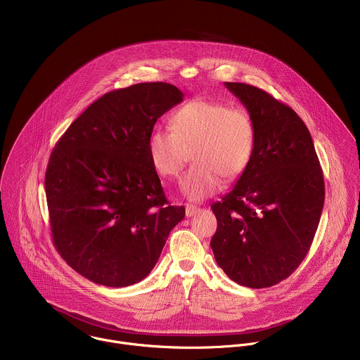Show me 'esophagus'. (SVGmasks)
<instances>
[{"instance_id": "obj_1", "label": "esophagus", "mask_w": 360, "mask_h": 360, "mask_svg": "<svg viewBox=\"0 0 360 360\" xmlns=\"http://www.w3.org/2000/svg\"><path fill=\"white\" fill-rule=\"evenodd\" d=\"M197 212H200V207L193 205V204H187L186 205V215L187 217H194Z\"/></svg>"}]
</instances>
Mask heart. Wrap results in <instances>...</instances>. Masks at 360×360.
I'll return each instance as SVG.
<instances>
[{"mask_svg":"<svg viewBox=\"0 0 360 360\" xmlns=\"http://www.w3.org/2000/svg\"><path fill=\"white\" fill-rule=\"evenodd\" d=\"M170 129L156 128L149 134L148 155L160 177L174 179L190 152L194 165L181 179L180 188L191 201L214 195L222 177L238 179L252 162L256 127L243 107L197 98L173 112Z\"/></svg>","mask_w":360,"mask_h":360,"instance_id":"heart-1","label":"heart"}]
</instances>
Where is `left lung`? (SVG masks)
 Returning a JSON list of instances; mask_svg holds the SVG:
<instances>
[{
  "label": "left lung",
  "mask_w": 360,
  "mask_h": 360,
  "mask_svg": "<svg viewBox=\"0 0 360 360\" xmlns=\"http://www.w3.org/2000/svg\"><path fill=\"white\" fill-rule=\"evenodd\" d=\"M225 86L253 117L256 148L233 188L211 205L218 222L211 249L235 283L270 287L309 250L325 198L322 169L294 110L257 87Z\"/></svg>",
  "instance_id": "left-lung-1"
}]
</instances>
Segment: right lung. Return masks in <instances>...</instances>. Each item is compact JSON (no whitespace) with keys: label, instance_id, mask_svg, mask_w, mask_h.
Here are the masks:
<instances>
[{"label":"right lung","instance_id":"add662e5","mask_svg":"<svg viewBox=\"0 0 360 360\" xmlns=\"http://www.w3.org/2000/svg\"><path fill=\"white\" fill-rule=\"evenodd\" d=\"M169 83H139L94 101L56 143L45 176L55 248L86 278L127 287L155 267L184 207L170 205L148 138L183 101Z\"/></svg>","mask_w":360,"mask_h":360}]
</instances>
